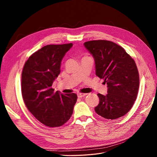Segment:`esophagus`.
<instances>
[{
	"label": "esophagus",
	"mask_w": 157,
	"mask_h": 157,
	"mask_svg": "<svg viewBox=\"0 0 157 157\" xmlns=\"http://www.w3.org/2000/svg\"><path fill=\"white\" fill-rule=\"evenodd\" d=\"M85 96H86V94H82V93H78L77 94L78 98H82Z\"/></svg>",
	"instance_id": "obj_1"
}]
</instances>
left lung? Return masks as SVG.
<instances>
[{
	"label": "left lung",
	"instance_id": "obj_1",
	"mask_svg": "<svg viewBox=\"0 0 157 157\" xmlns=\"http://www.w3.org/2000/svg\"><path fill=\"white\" fill-rule=\"evenodd\" d=\"M84 45L92 55L96 75L107 84V94H98V115L115 120L125 115L134 105L140 85L138 70L134 60L125 50L111 41H88Z\"/></svg>",
	"mask_w": 157,
	"mask_h": 157
}]
</instances>
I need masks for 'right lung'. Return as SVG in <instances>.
<instances>
[{"label":"right lung","mask_w":157,"mask_h":157,"mask_svg":"<svg viewBox=\"0 0 157 157\" xmlns=\"http://www.w3.org/2000/svg\"><path fill=\"white\" fill-rule=\"evenodd\" d=\"M72 43L46 45L33 53L21 73L23 101L32 115L42 124L59 127L72 115L77 96L54 92L52 84L60 73L61 62Z\"/></svg>","instance_id":"obj_1"}]
</instances>
